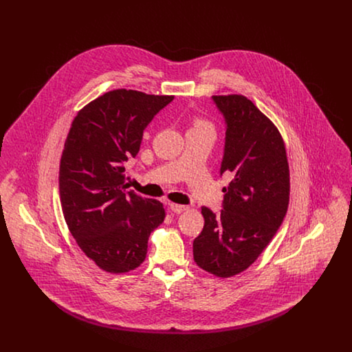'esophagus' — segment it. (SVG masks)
Segmentation results:
<instances>
[{
    "label": "esophagus",
    "mask_w": 352,
    "mask_h": 352,
    "mask_svg": "<svg viewBox=\"0 0 352 352\" xmlns=\"http://www.w3.org/2000/svg\"><path fill=\"white\" fill-rule=\"evenodd\" d=\"M169 208L175 214H180V212L186 211L188 208V206H183V204H177V203H169Z\"/></svg>",
    "instance_id": "1"
}]
</instances>
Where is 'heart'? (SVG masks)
Segmentation results:
<instances>
[{
	"instance_id": "obj_1",
	"label": "heart",
	"mask_w": 352,
	"mask_h": 352,
	"mask_svg": "<svg viewBox=\"0 0 352 352\" xmlns=\"http://www.w3.org/2000/svg\"><path fill=\"white\" fill-rule=\"evenodd\" d=\"M194 127H210V129H211V126H210L207 122H204V120H197Z\"/></svg>"
}]
</instances>
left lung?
<instances>
[{
    "mask_svg": "<svg viewBox=\"0 0 352 352\" xmlns=\"http://www.w3.org/2000/svg\"><path fill=\"white\" fill-rule=\"evenodd\" d=\"M226 124L221 176V214L201 207L204 226L194 240V260L204 271L229 278L247 270L270 244L289 207L290 173L275 124L243 95L212 96Z\"/></svg>",
    "mask_w": 352,
    "mask_h": 352,
    "instance_id": "left-lung-1",
    "label": "left lung"
}]
</instances>
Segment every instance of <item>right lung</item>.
I'll list each match as a JSON object with an SVG mask.
<instances>
[{"mask_svg": "<svg viewBox=\"0 0 352 352\" xmlns=\"http://www.w3.org/2000/svg\"><path fill=\"white\" fill-rule=\"evenodd\" d=\"M172 100L115 89L87 104L72 123L59 165L60 206L81 251L107 272L141 265L151 232L164 222L162 203L127 190L123 165Z\"/></svg>", "mask_w": 352, "mask_h": 352, "instance_id": "1", "label": "right lung"}]
</instances>
